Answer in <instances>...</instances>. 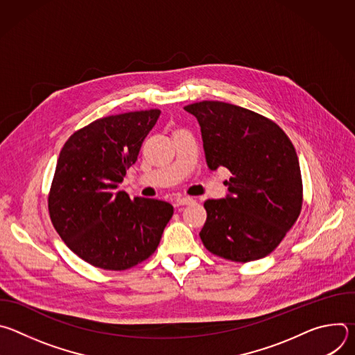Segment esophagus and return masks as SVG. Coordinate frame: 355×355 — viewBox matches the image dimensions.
<instances>
[{"label": "esophagus", "instance_id": "34e87169", "mask_svg": "<svg viewBox=\"0 0 355 355\" xmlns=\"http://www.w3.org/2000/svg\"><path fill=\"white\" fill-rule=\"evenodd\" d=\"M193 202L195 200L191 196H181L174 200V204H175V207H182V205H191V204H193Z\"/></svg>", "mask_w": 355, "mask_h": 355}]
</instances>
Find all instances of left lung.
<instances>
[{
    "mask_svg": "<svg viewBox=\"0 0 355 355\" xmlns=\"http://www.w3.org/2000/svg\"><path fill=\"white\" fill-rule=\"evenodd\" d=\"M185 111L199 122L209 170L232 173L229 195L205 200L202 243L236 263L268 256L302 211L303 185L292 141L274 121L222 101H200Z\"/></svg>",
    "mask_w": 355,
    "mask_h": 355,
    "instance_id": "obj_1",
    "label": "left lung"
}]
</instances>
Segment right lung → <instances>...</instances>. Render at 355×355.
<instances>
[{
  "instance_id": "obj_1",
  "label": "right lung",
  "mask_w": 355,
  "mask_h": 355,
  "mask_svg": "<svg viewBox=\"0 0 355 355\" xmlns=\"http://www.w3.org/2000/svg\"><path fill=\"white\" fill-rule=\"evenodd\" d=\"M160 114L96 119L76 130L60 151L47 195L50 220L74 254L96 268L123 271L147 260L174 214L168 202L130 199L119 191Z\"/></svg>"
}]
</instances>
